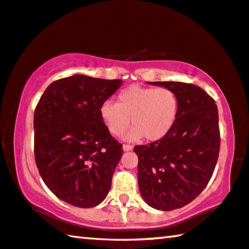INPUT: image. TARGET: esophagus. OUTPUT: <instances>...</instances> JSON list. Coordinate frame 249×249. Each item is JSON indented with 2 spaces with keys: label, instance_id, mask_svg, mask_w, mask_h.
<instances>
[{
  "label": "esophagus",
  "instance_id": "1",
  "mask_svg": "<svg viewBox=\"0 0 249 249\" xmlns=\"http://www.w3.org/2000/svg\"><path fill=\"white\" fill-rule=\"evenodd\" d=\"M123 149H124L125 152H129V151H132V149H133V146L129 145V144H124L123 145Z\"/></svg>",
  "mask_w": 249,
  "mask_h": 249
}]
</instances>
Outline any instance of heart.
I'll list each match as a JSON object with an SVG mask.
<instances>
[{"mask_svg": "<svg viewBox=\"0 0 249 249\" xmlns=\"http://www.w3.org/2000/svg\"><path fill=\"white\" fill-rule=\"evenodd\" d=\"M179 101L174 90L166 88H144L132 85L122 90L118 103L106 100L100 106V116L113 136H120L131 124L126 135L129 141L145 137L155 142L166 135L178 116Z\"/></svg>", "mask_w": 249, "mask_h": 249, "instance_id": "1", "label": "heart"}]
</instances>
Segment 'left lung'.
<instances>
[{"instance_id": "left-lung-1", "label": "left lung", "mask_w": 249, "mask_h": 249, "mask_svg": "<svg viewBox=\"0 0 249 249\" xmlns=\"http://www.w3.org/2000/svg\"><path fill=\"white\" fill-rule=\"evenodd\" d=\"M177 94L178 116L163 139L136 145L139 187L149 206L173 211L194 200L212 178L220 146L218 110L199 86L181 82H148Z\"/></svg>"}]
</instances>
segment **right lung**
<instances>
[{"instance_id":"add662e5","label":"right lung","mask_w":249,"mask_h":249,"mask_svg":"<svg viewBox=\"0 0 249 249\" xmlns=\"http://www.w3.org/2000/svg\"><path fill=\"white\" fill-rule=\"evenodd\" d=\"M122 84L76 74L47 86L34 112V156L50 191L73 206L103 202L123 146L110 135L100 106Z\"/></svg>"}]
</instances>
